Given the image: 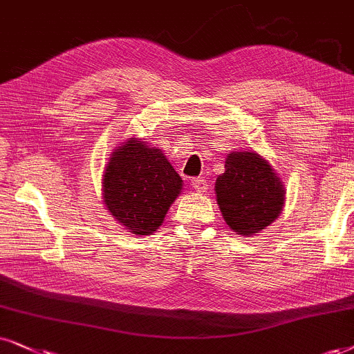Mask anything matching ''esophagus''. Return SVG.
<instances>
[{
    "label": "esophagus",
    "mask_w": 354,
    "mask_h": 354,
    "mask_svg": "<svg viewBox=\"0 0 354 354\" xmlns=\"http://www.w3.org/2000/svg\"><path fill=\"white\" fill-rule=\"evenodd\" d=\"M192 189L198 191V192H205V189H207V183H205L204 178H194L191 183Z\"/></svg>",
    "instance_id": "1"
}]
</instances>
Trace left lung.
I'll return each mask as SVG.
<instances>
[{
    "label": "left lung",
    "instance_id": "left-lung-1",
    "mask_svg": "<svg viewBox=\"0 0 354 354\" xmlns=\"http://www.w3.org/2000/svg\"><path fill=\"white\" fill-rule=\"evenodd\" d=\"M217 204L227 225L241 236L261 232L277 218L284 187L274 169L254 151H234L216 181Z\"/></svg>",
    "mask_w": 354,
    "mask_h": 354
}]
</instances>
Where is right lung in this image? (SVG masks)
<instances>
[{"label": "right lung", "instance_id": "1", "mask_svg": "<svg viewBox=\"0 0 354 354\" xmlns=\"http://www.w3.org/2000/svg\"><path fill=\"white\" fill-rule=\"evenodd\" d=\"M181 183L162 150L132 138L111 156L102 178V198L125 229L150 235L162 225L181 192Z\"/></svg>", "mask_w": 354, "mask_h": 354}]
</instances>
